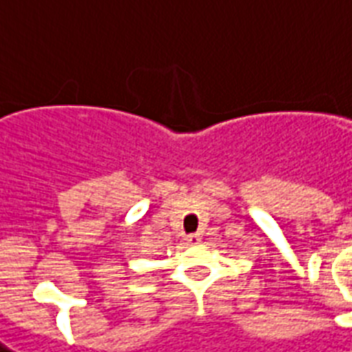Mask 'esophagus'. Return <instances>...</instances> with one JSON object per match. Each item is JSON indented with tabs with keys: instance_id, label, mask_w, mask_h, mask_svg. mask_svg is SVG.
Listing matches in <instances>:
<instances>
[{
	"instance_id": "34e87169",
	"label": "esophagus",
	"mask_w": 352,
	"mask_h": 352,
	"mask_svg": "<svg viewBox=\"0 0 352 352\" xmlns=\"http://www.w3.org/2000/svg\"><path fill=\"white\" fill-rule=\"evenodd\" d=\"M186 242H188V244H190V245L200 244V242H201L200 234H188V236H186Z\"/></svg>"
}]
</instances>
